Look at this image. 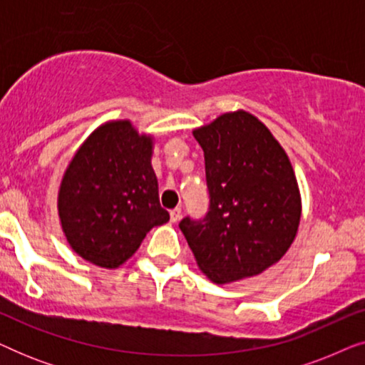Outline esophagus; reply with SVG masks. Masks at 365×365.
Masks as SVG:
<instances>
[{"instance_id":"esophagus-1","label":"esophagus","mask_w":365,"mask_h":365,"mask_svg":"<svg viewBox=\"0 0 365 365\" xmlns=\"http://www.w3.org/2000/svg\"><path fill=\"white\" fill-rule=\"evenodd\" d=\"M169 216H171V222H178L179 219H181V207H174V209H171V212H169Z\"/></svg>"}]
</instances>
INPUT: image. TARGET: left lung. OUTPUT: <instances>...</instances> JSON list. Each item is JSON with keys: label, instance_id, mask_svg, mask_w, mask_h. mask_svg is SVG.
<instances>
[{"label": "left lung", "instance_id": "1", "mask_svg": "<svg viewBox=\"0 0 365 365\" xmlns=\"http://www.w3.org/2000/svg\"><path fill=\"white\" fill-rule=\"evenodd\" d=\"M194 138L204 151L209 211L179 227L212 282L257 276L286 254L301 221L287 154L246 111L222 114Z\"/></svg>", "mask_w": 365, "mask_h": 365}]
</instances>
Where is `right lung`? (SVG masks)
<instances>
[{
    "instance_id": "obj_1",
    "label": "right lung",
    "mask_w": 365,
    "mask_h": 365,
    "mask_svg": "<svg viewBox=\"0 0 365 365\" xmlns=\"http://www.w3.org/2000/svg\"><path fill=\"white\" fill-rule=\"evenodd\" d=\"M153 141L129 121L98 128L74 154L58 211L73 251L99 267H118L154 226L169 221L151 166Z\"/></svg>"
}]
</instances>
